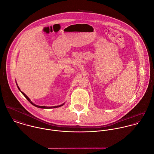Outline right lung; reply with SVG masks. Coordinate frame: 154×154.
Instances as JSON below:
<instances>
[{"mask_svg":"<svg viewBox=\"0 0 154 154\" xmlns=\"http://www.w3.org/2000/svg\"><path fill=\"white\" fill-rule=\"evenodd\" d=\"M17 83V82H16ZM17 84V88H18V89H19V91L21 92V93L25 97V98L30 102V103H31L33 106H35V107H38V108H41V109H53V108H57V107H61V106H63L64 104H65V103H63L62 104H61V105H59V106H52V107H47V106H38V105H36V104H35L34 103H33L31 101H30V100L29 99V98L24 94V93H23V92H21V90H20V88L18 86V85H17V83H16Z\"/></svg>","mask_w":154,"mask_h":154,"instance_id":"right-lung-1","label":"right lung"}]
</instances>
